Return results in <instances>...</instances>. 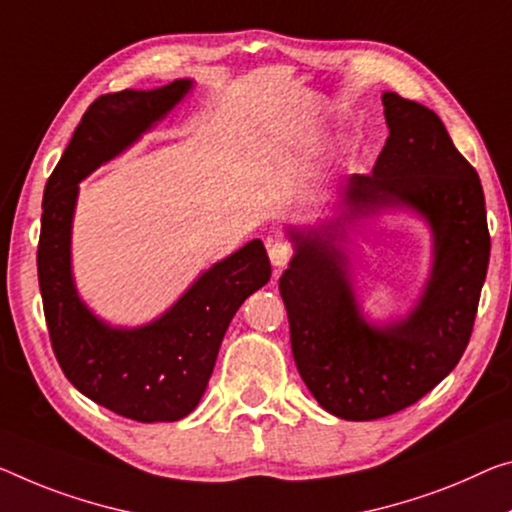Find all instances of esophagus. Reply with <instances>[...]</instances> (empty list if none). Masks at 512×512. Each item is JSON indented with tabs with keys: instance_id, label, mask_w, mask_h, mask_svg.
Returning a JSON list of instances; mask_svg holds the SVG:
<instances>
[{
	"instance_id": "34e87169",
	"label": "esophagus",
	"mask_w": 512,
	"mask_h": 512,
	"mask_svg": "<svg viewBox=\"0 0 512 512\" xmlns=\"http://www.w3.org/2000/svg\"><path fill=\"white\" fill-rule=\"evenodd\" d=\"M267 254H270V261L274 267H286L295 254V247L286 240H274L267 245Z\"/></svg>"
}]
</instances>
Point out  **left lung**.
<instances>
[{
	"label": "left lung",
	"instance_id": "1",
	"mask_svg": "<svg viewBox=\"0 0 512 512\" xmlns=\"http://www.w3.org/2000/svg\"><path fill=\"white\" fill-rule=\"evenodd\" d=\"M389 137L373 174L343 185L352 212L410 206L435 233V265L421 302L405 320L371 327L350 290L336 235L295 233L281 274L290 345L302 380L329 414L373 421L414 405L453 371L467 350L490 263L485 196L435 112L384 93Z\"/></svg>",
	"mask_w": 512,
	"mask_h": 512
}]
</instances>
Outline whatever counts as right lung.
I'll return each instance as SVG.
<instances>
[{
	"label": "right lung",
	"mask_w": 512,
	"mask_h": 512,
	"mask_svg": "<svg viewBox=\"0 0 512 512\" xmlns=\"http://www.w3.org/2000/svg\"><path fill=\"white\" fill-rule=\"evenodd\" d=\"M192 89L176 80L155 91L107 93L86 109L43 194L38 286L50 343L77 391L125 419L153 423L190 414L208 387L235 311L270 281L261 240L212 265L164 313L139 329H114L80 302L70 274L77 183L128 148Z\"/></svg>",
	"instance_id": "1"
}]
</instances>
